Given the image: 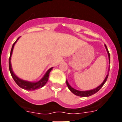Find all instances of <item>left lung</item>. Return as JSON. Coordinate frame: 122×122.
Masks as SVG:
<instances>
[{
    "mask_svg": "<svg viewBox=\"0 0 122 122\" xmlns=\"http://www.w3.org/2000/svg\"><path fill=\"white\" fill-rule=\"evenodd\" d=\"M105 47H106V51H107V54H108V57H109V63H110V54H109V52L108 51V49L107 48V46L106 45H105ZM108 72H109V69ZM108 75L109 74H107V76L106 77V78L104 79V81L103 82V83L101 84L100 86H99L98 87H97L96 89H93V90H87V91H79V90H76V89H74V88H73L72 87H71L70 85L69 84L67 80H66V85H67L68 87V89H70L71 92L72 93H74V95H76L79 96V97H90V96L92 95L95 94L97 92H98L99 90H100L101 87H103V85L104 84V83L106 82V80H107V77H108Z\"/></svg>",
    "mask_w": 122,
    "mask_h": 122,
    "instance_id": "1",
    "label": "left lung"
}]
</instances>
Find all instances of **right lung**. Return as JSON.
<instances>
[{"label": "right lung", "mask_w": 122, "mask_h": 122, "mask_svg": "<svg viewBox=\"0 0 122 122\" xmlns=\"http://www.w3.org/2000/svg\"><path fill=\"white\" fill-rule=\"evenodd\" d=\"M19 37L18 38V39L16 40V41L15 42L12 46V48L11 49L10 52V56L9 58V70L10 71L11 75L12 76V77L13 78L14 81H15V82L16 83L18 86L22 88V89H25V90H36V89H39V88H41L42 87H43L45 84H46L47 82L48 81V78H49V73H50L51 71L52 70V67L50 69H49L47 72L46 73V74L44 75V76L42 77V79L41 80H40L39 81L36 82H29L26 81L22 80L21 79L19 78L18 77H17L16 75L15 74V73H13L12 70V68H11V55H12L13 50L14 46H15V43H16V41H18V40L19 39Z\"/></svg>", "instance_id": "1"}]
</instances>
